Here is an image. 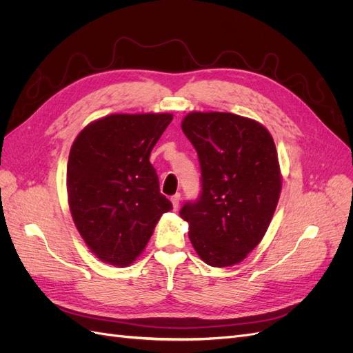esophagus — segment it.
<instances>
[{
	"label": "esophagus",
	"mask_w": 353,
	"mask_h": 353,
	"mask_svg": "<svg viewBox=\"0 0 353 353\" xmlns=\"http://www.w3.org/2000/svg\"><path fill=\"white\" fill-rule=\"evenodd\" d=\"M180 201H181V198H180V194L179 193H176L174 196H172V203H173V208H174V211L176 210H179V205H180Z\"/></svg>",
	"instance_id": "1"
}]
</instances>
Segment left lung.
<instances>
[{"mask_svg":"<svg viewBox=\"0 0 353 353\" xmlns=\"http://www.w3.org/2000/svg\"><path fill=\"white\" fill-rule=\"evenodd\" d=\"M181 129L198 151L202 192L180 216L206 265L240 263L262 241L279 201L282 176L269 130L234 113L192 112Z\"/></svg>","mask_w":353,"mask_h":353,"instance_id":"obj_1","label":"left lung"}]
</instances>
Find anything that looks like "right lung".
<instances>
[{
    "instance_id": "add662e5",
    "label": "right lung",
    "mask_w": 353,
    "mask_h": 353,
    "mask_svg": "<svg viewBox=\"0 0 353 353\" xmlns=\"http://www.w3.org/2000/svg\"><path fill=\"white\" fill-rule=\"evenodd\" d=\"M172 121V113L109 114L88 123L72 143L67 165L71 215L104 263H132L161 215L173 210L150 163Z\"/></svg>"
}]
</instances>
